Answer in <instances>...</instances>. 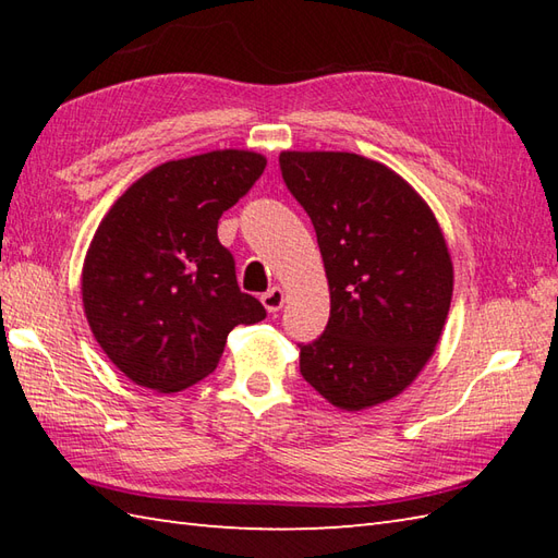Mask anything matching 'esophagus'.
<instances>
[{
	"label": "esophagus",
	"mask_w": 558,
	"mask_h": 558,
	"mask_svg": "<svg viewBox=\"0 0 558 558\" xmlns=\"http://www.w3.org/2000/svg\"><path fill=\"white\" fill-rule=\"evenodd\" d=\"M260 302H264L268 314H276V312L282 310V302H286V292H282L280 288H270L268 292L260 294Z\"/></svg>",
	"instance_id": "esophagus-1"
}]
</instances>
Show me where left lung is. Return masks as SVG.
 <instances>
[{
    "mask_svg": "<svg viewBox=\"0 0 558 558\" xmlns=\"http://www.w3.org/2000/svg\"><path fill=\"white\" fill-rule=\"evenodd\" d=\"M280 172L312 218L330 318L300 342V372L340 410L402 393L429 362L453 298V264L432 208L357 153L286 150Z\"/></svg>",
    "mask_w": 558,
    "mask_h": 558,
    "instance_id": "obj_1",
    "label": "left lung"
}]
</instances>
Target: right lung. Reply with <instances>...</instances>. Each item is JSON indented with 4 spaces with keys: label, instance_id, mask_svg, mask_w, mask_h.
I'll return each instance as SVG.
<instances>
[{
    "label": "right lung",
    "instance_id": "1",
    "mask_svg": "<svg viewBox=\"0 0 558 558\" xmlns=\"http://www.w3.org/2000/svg\"><path fill=\"white\" fill-rule=\"evenodd\" d=\"M252 150H210L153 168L114 201L83 264L98 345L134 384L177 393L216 369L228 333L266 310L236 286L218 220L264 174Z\"/></svg>",
    "mask_w": 558,
    "mask_h": 558
}]
</instances>
